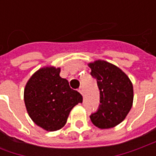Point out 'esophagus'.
Returning a JSON list of instances; mask_svg holds the SVG:
<instances>
[{
    "label": "esophagus",
    "instance_id": "esophagus-1",
    "mask_svg": "<svg viewBox=\"0 0 156 156\" xmlns=\"http://www.w3.org/2000/svg\"><path fill=\"white\" fill-rule=\"evenodd\" d=\"M78 91L79 92V93H80L81 94H83V88H82V87H80V88H78Z\"/></svg>",
    "mask_w": 156,
    "mask_h": 156
}]
</instances>
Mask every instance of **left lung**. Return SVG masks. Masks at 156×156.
<instances>
[{
    "instance_id": "obj_1",
    "label": "left lung",
    "mask_w": 156,
    "mask_h": 156,
    "mask_svg": "<svg viewBox=\"0 0 156 156\" xmlns=\"http://www.w3.org/2000/svg\"><path fill=\"white\" fill-rule=\"evenodd\" d=\"M88 66L100 95V105L97 111L89 116L90 119L99 129L115 127L131 109L134 98L132 83L121 69L108 62L98 60Z\"/></svg>"
}]
</instances>
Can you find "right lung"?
I'll return each instance as SVG.
<instances>
[{
    "label": "right lung",
    "instance_id": "1",
    "mask_svg": "<svg viewBox=\"0 0 156 156\" xmlns=\"http://www.w3.org/2000/svg\"><path fill=\"white\" fill-rule=\"evenodd\" d=\"M60 68L39 69L26 85L24 101L32 121L48 131L60 129L72 108L83 103V96L59 76Z\"/></svg>",
    "mask_w": 156,
    "mask_h": 156
}]
</instances>
